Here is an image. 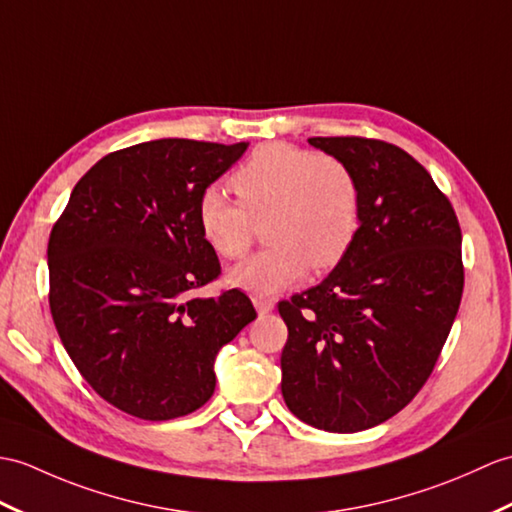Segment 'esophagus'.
Listing matches in <instances>:
<instances>
[{"label":"esophagus","instance_id":"34e87169","mask_svg":"<svg viewBox=\"0 0 512 512\" xmlns=\"http://www.w3.org/2000/svg\"><path fill=\"white\" fill-rule=\"evenodd\" d=\"M255 307H257L259 314H268V312L275 310V301H272V299H264V296H257V299H255Z\"/></svg>","mask_w":512,"mask_h":512}]
</instances>
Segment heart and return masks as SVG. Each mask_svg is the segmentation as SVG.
<instances>
[{
  "instance_id": "obj_1",
  "label": "heart",
  "mask_w": 512,
  "mask_h": 512,
  "mask_svg": "<svg viewBox=\"0 0 512 512\" xmlns=\"http://www.w3.org/2000/svg\"><path fill=\"white\" fill-rule=\"evenodd\" d=\"M240 202L220 187L198 198V229L213 253L237 261L251 248L257 224L270 244L231 272L229 281L255 296L299 283L310 266H338L362 222L360 178L342 157L292 144L257 148L231 176Z\"/></svg>"
}]
</instances>
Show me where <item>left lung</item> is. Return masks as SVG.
I'll list each match as a JSON object with an SVG mask.
<instances>
[{"mask_svg":"<svg viewBox=\"0 0 512 512\" xmlns=\"http://www.w3.org/2000/svg\"><path fill=\"white\" fill-rule=\"evenodd\" d=\"M307 141L358 174L362 222L323 283L279 301L281 392L294 417L349 434L395 417L432 375L465 285L462 233L406 150L355 135Z\"/></svg>","mask_w":512,"mask_h":512,"instance_id":"left-lung-1","label":"left lung"}]
</instances>
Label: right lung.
I'll use <instances>...</instances> for the list:
<instances>
[{
    "label": "right lung",
    "mask_w": 512,
    "mask_h": 512,
    "mask_svg": "<svg viewBox=\"0 0 512 512\" xmlns=\"http://www.w3.org/2000/svg\"><path fill=\"white\" fill-rule=\"evenodd\" d=\"M246 148L157 139L115 150L54 222L56 331L87 384L130 417L168 421L205 406L216 353L257 318L237 288L192 296L222 272L198 229V198Z\"/></svg>",
    "instance_id": "right-lung-1"
}]
</instances>
